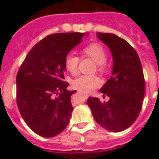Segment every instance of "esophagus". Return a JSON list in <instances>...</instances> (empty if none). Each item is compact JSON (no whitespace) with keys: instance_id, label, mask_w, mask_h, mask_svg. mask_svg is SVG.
I'll return each instance as SVG.
<instances>
[{"instance_id":"1","label":"esophagus","mask_w":159,"mask_h":159,"mask_svg":"<svg viewBox=\"0 0 159 159\" xmlns=\"http://www.w3.org/2000/svg\"><path fill=\"white\" fill-rule=\"evenodd\" d=\"M81 92V93H82V94L84 95L85 97H88V96H89V95H88V94H87V93H83V92Z\"/></svg>"}]
</instances>
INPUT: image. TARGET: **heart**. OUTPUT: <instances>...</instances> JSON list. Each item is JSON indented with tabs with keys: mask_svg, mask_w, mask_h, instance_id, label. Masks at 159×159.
Segmentation results:
<instances>
[{
	"mask_svg": "<svg viewBox=\"0 0 159 159\" xmlns=\"http://www.w3.org/2000/svg\"><path fill=\"white\" fill-rule=\"evenodd\" d=\"M82 53L85 56L90 57L94 60L97 64L99 65V69L101 71L104 68V63L106 62L107 55L106 50L99 43H91L87 47H85L82 50ZM79 57L74 53H70L65 57V67L68 72L72 74H75L77 72ZM101 83V80L97 76H86L81 75L77 78H75L72 82V86L77 89L85 92H90L98 87Z\"/></svg>",
	"mask_w": 159,
	"mask_h": 159,
	"instance_id": "heart-1",
	"label": "heart"
}]
</instances>
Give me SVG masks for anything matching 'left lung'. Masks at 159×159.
Returning a JSON list of instances; mask_svg holds the SVG:
<instances>
[{
	"instance_id": "obj_1",
	"label": "left lung",
	"mask_w": 159,
	"mask_h": 159,
	"mask_svg": "<svg viewBox=\"0 0 159 159\" xmlns=\"http://www.w3.org/2000/svg\"><path fill=\"white\" fill-rule=\"evenodd\" d=\"M97 37L111 50L113 57L111 77L101 88L108 102L89 97L87 105L95 120L111 132H120L135 121L144 97V77L139 55L129 43L109 33H97Z\"/></svg>"
}]
</instances>
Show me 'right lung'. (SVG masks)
<instances>
[{"label":"right lung","instance_id":"right-lung-1","mask_svg":"<svg viewBox=\"0 0 159 159\" xmlns=\"http://www.w3.org/2000/svg\"><path fill=\"white\" fill-rule=\"evenodd\" d=\"M85 33L53 34L37 43L26 56L16 77V102L27 125L51 138L69 123L73 107L68 83L63 82L65 57L82 41Z\"/></svg>","mask_w":159,"mask_h":159}]
</instances>
